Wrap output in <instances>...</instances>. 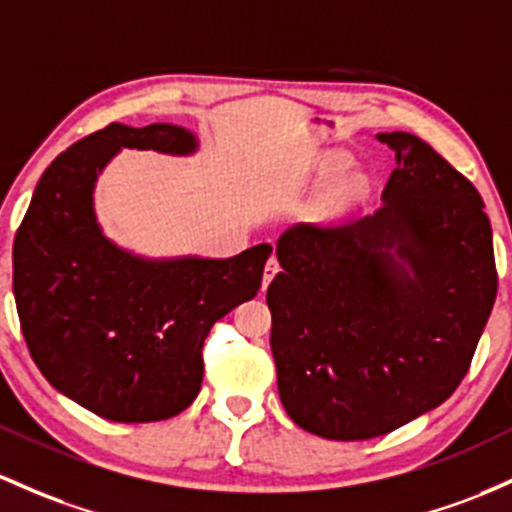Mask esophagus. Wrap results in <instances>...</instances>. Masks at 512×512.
<instances>
[{"label":"esophagus","instance_id":"obj_1","mask_svg":"<svg viewBox=\"0 0 512 512\" xmlns=\"http://www.w3.org/2000/svg\"><path fill=\"white\" fill-rule=\"evenodd\" d=\"M277 272H279V262H277V257L272 255L267 260V265H265V274H262V289H267L269 282H272V279L277 277Z\"/></svg>","mask_w":512,"mask_h":512}]
</instances>
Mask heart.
Listing matches in <instances>:
<instances>
[{
	"label": "heart",
	"mask_w": 512,
	"mask_h": 512,
	"mask_svg": "<svg viewBox=\"0 0 512 512\" xmlns=\"http://www.w3.org/2000/svg\"><path fill=\"white\" fill-rule=\"evenodd\" d=\"M347 167V157L345 155H333L328 157V162H325V172H338V170H345ZM367 192V182H364L362 174H350V177H345L342 182L338 184V189H335V201L338 204H355Z\"/></svg>",
	"instance_id": "obj_1"
}]
</instances>
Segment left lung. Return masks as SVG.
<instances>
[{"instance_id": "left-lung-1", "label": "left lung", "mask_w": 512, "mask_h": 512, "mask_svg": "<svg viewBox=\"0 0 512 512\" xmlns=\"http://www.w3.org/2000/svg\"><path fill=\"white\" fill-rule=\"evenodd\" d=\"M396 170L369 216L299 223L267 289L284 411L328 440H372L452 396L498 291L474 184L425 140L376 136Z\"/></svg>"}]
</instances>
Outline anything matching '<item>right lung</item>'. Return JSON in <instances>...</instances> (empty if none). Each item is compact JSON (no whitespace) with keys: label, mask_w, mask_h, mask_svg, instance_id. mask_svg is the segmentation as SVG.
Segmentation results:
<instances>
[{"label":"right lung","mask_w":512,"mask_h":512,"mask_svg":"<svg viewBox=\"0 0 512 512\" xmlns=\"http://www.w3.org/2000/svg\"><path fill=\"white\" fill-rule=\"evenodd\" d=\"M121 148L192 155L199 143L172 123H111L55 157L16 230L14 299L55 389L114 423H153L192 406L206 335L260 291L272 245L228 260H145L111 243L94 184Z\"/></svg>","instance_id":"right-lung-1"}]
</instances>
